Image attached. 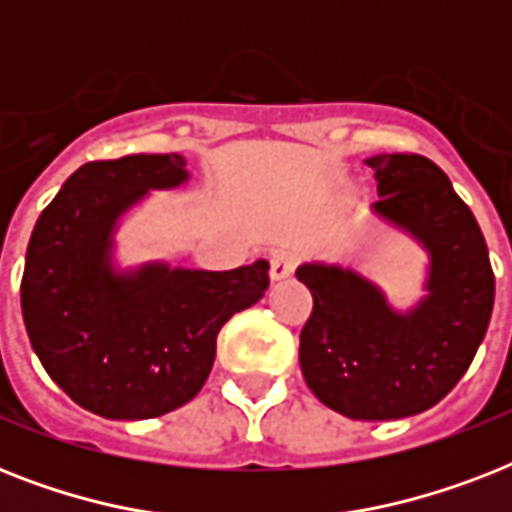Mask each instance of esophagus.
I'll list each match as a JSON object with an SVG mask.
<instances>
[{
    "instance_id": "obj_1",
    "label": "esophagus",
    "mask_w": 512,
    "mask_h": 512,
    "mask_svg": "<svg viewBox=\"0 0 512 512\" xmlns=\"http://www.w3.org/2000/svg\"><path fill=\"white\" fill-rule=\"evenodd\" d=\"M297 263H300L297 252H292V249H279V252L271 255V271H268V276H271V281H284L287 276H292Z\"/></svg>"
}]
</instances>
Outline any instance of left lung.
I'll use <instances>...</instances> for the list:
<instances>
[{"mask_svg":"<svg viewBox=\"0 0 512 512\" xmlns=\"http://www.w3.org/2000/svg\"><path fill=\"white\" fill-rule=\"evenodd\" d=\"M374 215L420 241L430 268L420 303L396 311L382 289L340 265L305 263L313 311L300 366L321 404L350 420H401L436 406L468 372L494 308L484 233L444 170L420 154L369 156Z\"/></svg>","mask_w":512,"mask_h":512,"instance_id":"obj_1","label":"left lung"}]
</instances>
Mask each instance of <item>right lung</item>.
I'll return each mask as SVG.
<instances>
[{
  "mask_svg": "<svg viewBox=\"0 0 512 512\" xmlns=\"http://www.w3.org/2000/svg\"><path fill=\"white\" fill-rule=\"evenodd\" d=\"M188 180L180 154L87 162L44 207L26 249L20 308L52 380L106 420L188 404L215 364L217 332L268 289V260L233 271L114 265L119 217Z\"/></svg>",
  "mask_w": 512,
  "mask_h": 512,
  "instance_id": "obj_1",
  "label": "right lung"
}]
</instances>
